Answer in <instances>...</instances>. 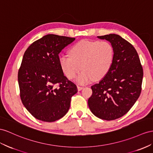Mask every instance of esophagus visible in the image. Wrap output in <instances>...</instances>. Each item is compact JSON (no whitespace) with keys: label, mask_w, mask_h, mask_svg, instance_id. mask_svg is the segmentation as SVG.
Wrapping results in <instances>:
<instances>
[{"label":"esophagus","mask_w":153,"mask_h":153,"mask_svg":"<svg viewBox=\"0 0 153 153\" xmlns=\"http://www.w3.org/2000/svg\"><path fill=\"white\" fill-rule=\"evenodd\" d=\"M77 90H78V91H81L82 89H83V87H81V86H79V85H77Z\"/></svg>","instance_id":"esophagus-1"}]
</instances>
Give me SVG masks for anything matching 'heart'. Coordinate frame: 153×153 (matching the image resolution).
I'll return each mask as SVG.
<instances>
[{
    "instance_id": "1",
    "label": "heart",
    "mask_w": 153,
    "mask_h": 153,
    "mask_svg": "<svg viewBox=\"0 0 153 153\" xmlns=\"http://www.w3.org/2000/svg\"><path fill=\"white\" fill-rule=\"evenodd\" d=\"M69 53L59 58L60 67L69 79L83 70L76 79L81 85L103 78L111 70L114 58V48L105 41H81L72 47Z\"/></svg>"
}]
</instances>
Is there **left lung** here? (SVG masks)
I'll list each match as a JSON object with an SVG mask.
<instances>
[{
    "instance_id": "left-lung-1",
    "label": "left lung",
    "mask_w": 153,
    "mask_h": 153,
    "mask_svg": "<svg viewBox=\"0 0 153 153\" xmlns=\"http://www.w3.org/2000/svg\"><path fill=\"white\" fill-rule=\"evenodd\" d=\"M111 43L114 58L111 69L92 85L88 107L96 117L114 120L132 108L140 95L143 72L138 54L130 42L116 34L97 36Z\"/></svg>"
}]
</instances>
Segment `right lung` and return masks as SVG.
<instances>
[{
	"mask_svg": "<svg viewBox=\"0 0 153 153\" xmlns=\"http://www.w3.org/2000/svg\"><path fill=\"white\" fill-rule=\"evenodd\" d=\"M75 38L48 34L33 42L24 53L18 72L22 104L34 117L52 122L69 110L76 85L65 76L59 53Z\"/></svg>",
	"mask_w": 153,
	"mask_h": 153,
	"instance_id": "obj_1",
	"label": "right lung"
}]
</instances>
